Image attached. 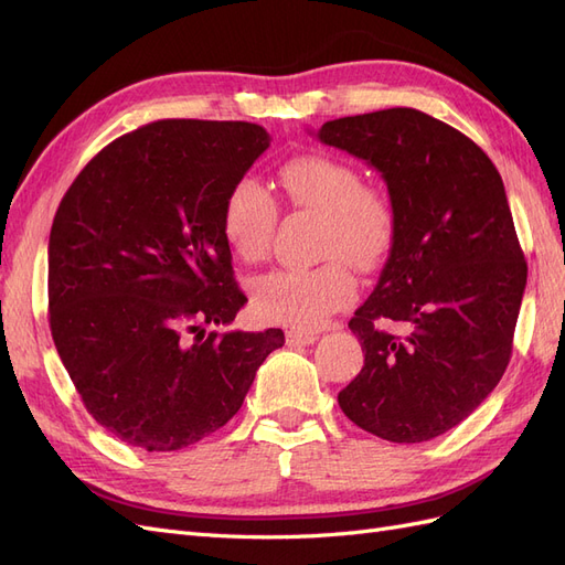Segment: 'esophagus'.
<instances>
[{
  "instance_id": "obj_1",
  "label": "esophagus",
  "mask_w": 565,
  "mask_h": 565,
  "mask_svg": "<svg viewBox=\"0 0 565 565\" xmlns=\"http://www.w3.org/2000/svg\"><path fill=\"white\" fill-rule=\"evenodd\" d=\"M287 344L289 347H311L318 341V337L313 332H297V330H289L287 334Z\"/></svg>"
}]
</instances>
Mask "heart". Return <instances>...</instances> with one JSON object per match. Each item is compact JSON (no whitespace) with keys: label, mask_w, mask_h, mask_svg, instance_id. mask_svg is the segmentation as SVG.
I'll use <instances>...</instances> for the list:
<instances>
[{"label":"heart","mask_w":565,"mask_h":565,"mask_svg":"<svg viewBox=\"0 0 565 565\" xmlns=\"http://www.w3.org/2000/svg\"><path fill=\"white\" fill-rule=\"evenodd\" d=\"M278 181L287 200L320 214V254L328 262L313 268H276L252 282V306L264 320L295 330H316L355 297L349 268L372 270L384 262L396 237L391 200L363 181L355 164L309 152L287 160ZM278 224V204L266 188L241 177L224 198L221 233L231 252L247 264L268 254Z\"/></svg>","instance_id":"1"}]
</instances>
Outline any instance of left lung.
Here are the masks:
<instances>
[{"instance_id": "8db88e82", "label": "left lung", "mask_w": 565, "mask_h": 565, "mask_svg": "<svg viewBox=\"0 0 565 565\" xmlns=\"http://www.w3.org/2000/svg\"><path fill=\"white\" fill-rule=\"evenodd\" d=\"M318 139L377 169L396 210L377 287L349 320L365 365L339 407L384 440H431L511 358L527 264L502 177L469 136L415 108L339 117Z\"/></svg>"}]
</instances>
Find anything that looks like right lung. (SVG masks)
<instances>
[{"instance_id": "right-lung-1", "label": "right lung", "mask_w": 565, "mask_h": 565, "mask_svg": "<svg viewBox=\"0 0 565 565\" xmlns=\"http://www.w3.org/2000/svg\"><path fill=\"white\" fill-rule=\"evenodd\" d=\"M264 127L158 119L119 136L67 188L49 235V324L89 415L148 452L193 446L241 409L282 330L228 324L237 289L221 233L228 188Z\"/></svg>"}]
</instances>
